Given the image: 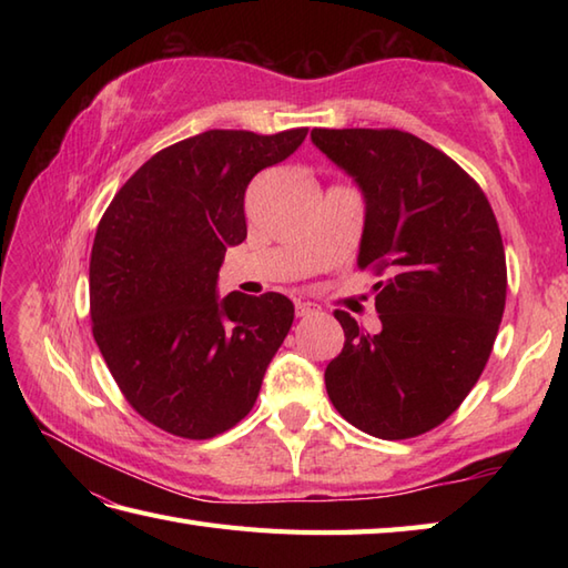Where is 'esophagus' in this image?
Wrapping results in <instances>:
<instances>
[{
	"label": "esophagus",
	"mask_w": 568,
	"mask_h": 568,
	"mask_svg": "<svg viewBox=\"0 0 568 568\" xmlns=\"http://www.w3.org/2000/svg\"><path fill=\"white\" fill-rule=\"evenodd\" d=\"M317 310V305L315 303H310V300H305V297H297L295 300V315L297 317H307V315H312V312Z\"/></svg>",
	"instance_id": "obj_1"
}]
</instances>
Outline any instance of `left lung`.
<instances>
[{
  "instance_id": "left-lung-1",
  "label": "left lung",
  "mask_w": 568,
  "mask_h": 568,
  "mask_svg": "<svg viewBox=\"0 0 568 568\" xmlns=\"http://www.w3.org/2000/svg\"><path fill=\"white\" fill-rule=\"evenodd\" d=\"M310 136L364 192L358 268L385 273L378 334L334 312L346 339L324 371L329 400L371 437H417L456 413L498 336L508 268L496 214L462 165L407 131Z\"/></svg>"
}]
</instances>
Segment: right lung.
<instances>
[{"label": "right lung", "mask_w": 568, "mask_h": 568, "mask_svg": "<svg viewBox=\"0 0 568 568\" xmlns=\"http://www.w3.org/2000/svg\"><path fill=\"white\" fill-rule=\"evenodd\" d=\"M307 129H212L159 151L102 214L90 256L92 334L129 405L168 434L212 439L256 403L293 327L281 293L216 297L229 246L246 239L251 178Z\"/></svg>", "instance_id": "add662e5"}]
</instances>
